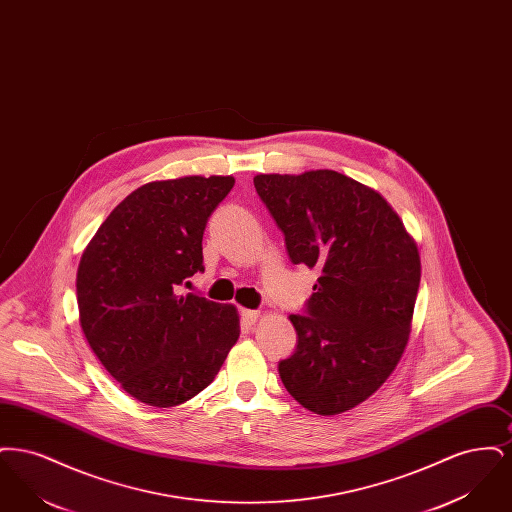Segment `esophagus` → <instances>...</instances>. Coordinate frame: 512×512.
I'll return each instance as SVG.
<instances>
[{"instance_id": "34e87169", "label": "esophagus", "mask_w": 512, "mask_h": 512, "mask_svg": "<svg viewBox=\"0 0 512 512\" xmlns=\"http://www.w3.org/2000/svg\"><path fill=\"white\" fill-rule=\"evenodd\" d=\"M261 317L259 311H251V309H242V320L245 324H255L257 318Z\"/></svg>"}]
</instances>
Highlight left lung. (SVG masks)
<instances>
[{
	"instance_id": "obj_1",
	"label": "left lung",
	"mask_w": 512,
	"mask_h": 512,
	"mask_svg": "<svg viewBox=\"0 0 512 512\" xmlns=\"http://www.w3.org/2000/svg\"><path fill=\"white\" fill-rule=\"evenodd\" d=\"M255 190L293 265L320 272L282 384L313 413L340 414L378 390L411 334L420 284L413 238L388 201L336 171L257 174Z\"/></svg>"
}]
</instances>
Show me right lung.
<instances>
[{"label":"right lung","instance_id":"right-lung-1","mask_svg":"<svg viewBox=\"0 0 512 512\" xmlns=\"http://www.w3.org/2000/svg\"><path fill=\"white\" fill-rule=\"evenodd\" d=\"M232 186V176L144 184L82 253V332L122 390L151 407H174L205 390L240 338L234 305L176 293L205 270L203 232Z\"/></svg>","mask_w":512,"mask_h":512}]
</instances>
